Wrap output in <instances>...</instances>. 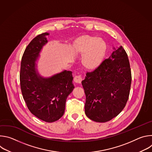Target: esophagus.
<instances>
[{"instance_id": "34e87169", "label": "esophagus", "mask_w": 152, "mask_h": 152, "mask_svg": "<svg viewBox=\"0 0 152 152\" xmlns=\"http://www.w3.org/2000/svg\"><path fill=\"white\" fill-rule=\"evenodd\" d=\"M83 80L82 76L81 75H79V76H76L74 78V80L76 83H81L82 81Z\"/></svg>"}]
</instances>
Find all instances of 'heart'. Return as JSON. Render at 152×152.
<instances>
[{
  "label": "heart",
  "instance_id": "obj_1",
  "mask_svg": "<svg viewBox=\"0 0 152 152\" xmlns=\"http://www.w3.org/2000/svg\"><path fill=\"white\" fill-rule=\"evenodd\" d=\"M76 54L82 55V63L88 70L97 68L102 62L106 50L104 40L96 36H87L76 41L73 46Z\"/></svg>",
  "mask_w": 152,
  "mask_h": 152
}]
</instances>
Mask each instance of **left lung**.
Wrapping results in <instances>:
<instances>
[{
    "mask_svg": "<svg viewBox=\"0 0 152 152\" xmlns=\"http://www.w3.org/2000/svg\"><path fill=\"white\" fill-rule=\"evenodd\" d=\"M113 49L110 57L86 73L82 81L85 114L96 122L104 123L117 117L129 99L132 76L127 55L121 46Z\"/></svg>",
    "mask_w": 152,
    "mask_h": 152,
    "instance_id": "1",
    "label": "left lung"
}]
</instances>
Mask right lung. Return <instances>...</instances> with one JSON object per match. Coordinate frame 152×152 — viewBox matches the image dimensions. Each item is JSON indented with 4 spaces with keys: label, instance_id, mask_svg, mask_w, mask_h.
Here are the masks:
<instances>
[{
    "label": "right lung",
    "instance_id": "1",
    "mask_svg": "<svg viewBox=\"0 0 152 152\" xmlns=\"http://www.w3.org/2000/svg\"><path fill=\"white\" fill-rule=\"evenodd\" d=\"M48 32L35 37L21 58L20 80L23 99L31 113L48 123L59 120L64 114L66 99L75 86L71 71L64 70L50 77L41 76L36 61L48 41Z\"/></svg>",
    "mask_w": 152,
    "mask_h": 152
}]
</instances>
